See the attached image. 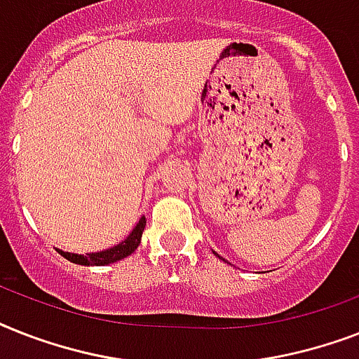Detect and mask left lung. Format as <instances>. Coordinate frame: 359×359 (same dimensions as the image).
Returning a JSON list of instances; mask_svg holds the SVG:
<instances>
[{"label":"left lung","instance_id":"left-lung-1","mask_svg":"<svg viewBox=\"0 0 359 359\" xmlns=\"http://www.w3.org/2000/svg\"><path fill=\"white\" fill-rule=\"evenodd\" d=\"M217 256H219V255H217Z\"/></svg>","mask_w":359,"mask_h":359}]
</instances>
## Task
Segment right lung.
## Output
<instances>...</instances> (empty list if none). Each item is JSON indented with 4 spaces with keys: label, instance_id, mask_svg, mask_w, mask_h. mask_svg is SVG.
Instances as JSON below:
<instances>
[{
    "label": "right lung",
    "instance_id": "add662e5",
    "mask_svg": "<svg viewBox=\"0 0 359 359\" xmlns=\"http://www.w3.org/2000/svg\"><path fill=\"white\" fill-rule=\"evenodd\" d=\"M145 229V217L138 221V225L134 226L127 238L121 243L110 247L107 250H99V252H90V255H74V252H64V250L57 249L66 260L74 262L79 265H109L114 262L123 260L129 255H133L134 250L138 249L140 241H142V232Z\"/></svg>",
    "mask_w": 359,
    "mask_h": 359
}]
</instances>
